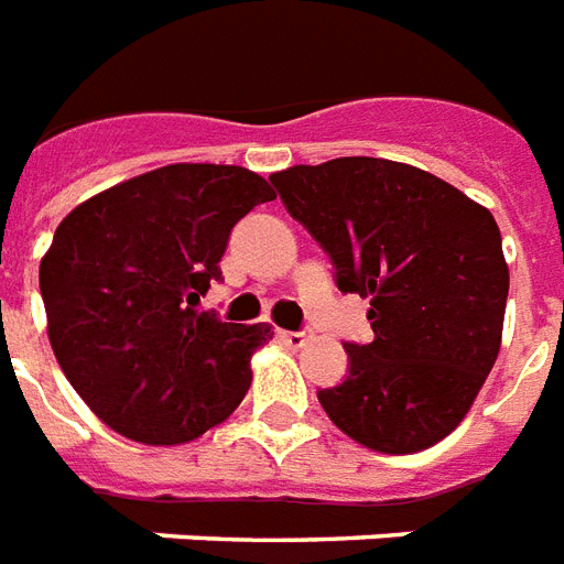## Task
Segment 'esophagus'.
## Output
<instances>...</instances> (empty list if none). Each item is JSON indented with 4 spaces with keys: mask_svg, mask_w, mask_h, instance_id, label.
Wrapping results in <instances>:
<instances>
[{
    "mask_svg": "<svg viewBox=\"0 0 564 564\" xmlns=\"http://www.w3.org/2000/svg\"><path fill=\"white\" fill-rule=\"evenodd\" d=\"M279 340H282L285 346H291V349H303L311 337L305 335V332H279Z\"/></svg>",
    "mask_w": 564,
    "mask_h": 564,
    "instance_id": "esophagus-1",
    "label": "esophagus"
}]
</instances>
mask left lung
Segmentation results:
<instances>
[{"mask_svg":"<svg viewBox=\"0 0 564 564\" xmlns=\"http://www.w3.org/2000/svg\"><path fill=\"white\" fill-rule=\"evenodd\" d=\"M270 183L332 256L337 288L369 296L376 340L346 344L349 376L317 393L328 419L381 454L445 440L501 352L510 268L492 212L378 156L291 165Z\"/></svg>","mask_w":564,"mask_h":564,"instance_id":"1","label":"left lung"}]
</instances>
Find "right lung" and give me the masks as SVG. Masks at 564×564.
<instances>
[{
  "instance_id": "1",
  "label": "right lung",
  "mask_w": 564,
  "mask_h": 564,
  "mask_svg": "<svg viewBox=\"0 0 564 564\" xmlns=\"http://www.w3.org/2000/svg\"><path fill=\"white\" fill-rule=\"evenodd\" d=\"M273 188L241 165L177 162L78 204L40 259L52 352L116 434L183 445L220 425L250 390L268 323L197 314L229 229Z\"/></svg>"
}]
</instances>
